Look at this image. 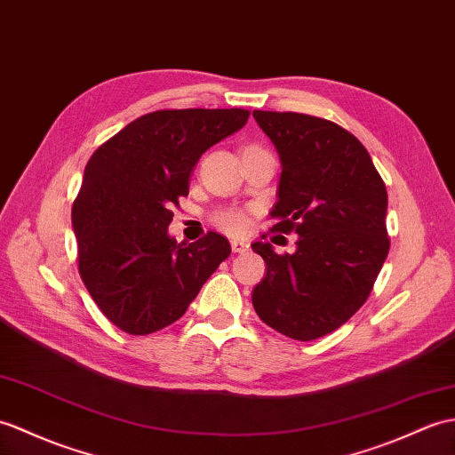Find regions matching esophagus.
Instances as JSON below:
<instances>
[{
	"label": "esophagus",
	"instance_id": "34e87169",
	"mask_svg": "<svg viewBox=\"0 0 455 455\" xmlns=\"http://www.w3.org/2000/svg\"><path fill=\"white\" fill-rule=\"evenodd\" d=\"M230 248H232V251H235V253H246L250 250L248 242H244V240H232L230 242Z\"/></svg>",
	"mask_w": 455,
	"mask_h": 455
}]
</instances>
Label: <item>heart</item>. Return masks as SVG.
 <instances>
[{"label": "heart", "instance_id": "1", "mask_svg": "<svg viewBox=\"0 0 455 455\" xmlns=\"http://www.w3.org/2000/svg\"><path fill=\"white\" fill-rule=\"evenodd\" d=\"M253 147L256 145H246L242 151L253 149ZM215 223L223 230L230 232V235H240V232H244L248 228L250 217L244 209H225V211H219L215 215Z\"/></svg>", "mask_w": 455, "mask_h": 455}]
</instances>
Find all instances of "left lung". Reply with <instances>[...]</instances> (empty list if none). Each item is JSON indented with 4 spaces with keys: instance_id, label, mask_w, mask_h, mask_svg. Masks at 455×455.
Segmentation results:
<instances>
[{
    "instance_id": "obj_1",
    "label": "left lung",
    "mask_w": 455,
    "mask_h": 455,
    "mask_svg": "<svg viewBox=\"0 0 455 455\" xmlns=\"http://www.w3.org/2000/svg\"><path fill=\"white\" fill-rule=\"evenodd\" d=\"M281 156L273 232H297V251L251 250L267 271L251 291L256 314L297 341L335 331L366 302L389 251L387 192L366 147L330 120L253 110Z\"/></svg>"
}]
</instances>
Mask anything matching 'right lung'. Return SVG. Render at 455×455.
<instances>
[{
	"mask_svg": "<svg viewBox=\"0 0 455 455\" xmlns=\"http://www.w3.org/2000/svg\"><path fill=\"white\" fill-rule=\"evenodd\" d=\"M248 116L244 108L149 112L89 158L71 207L79 275L118 330L149 335L174 323L228 258V240L217 232L176 244L166 228L199 156Z\"/></svg>",
	"mask_w": 455,
	"mask_h": 455,
	"instance_id": "add662e5",
	"label": "right lung"
}]
</instances>
